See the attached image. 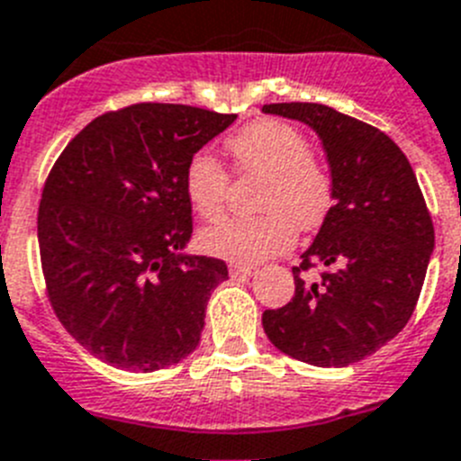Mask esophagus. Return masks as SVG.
Segmentation results:
<instances>
[{"label":"esophagus","mask_w":461,"mask_h":461,"mask_svg":"<svg viewBox=\"0 0 461 461\" xmlns=\"http://www.w3.org/2000/svg\"><path fill=\"white\" fill-rule=\"evenodd\" d=\"M230 274L234 276V278H248V276L255 274V267H246V264L231 262L230 264Z\"/></svg>","instance_id":"1"}]
</instances>
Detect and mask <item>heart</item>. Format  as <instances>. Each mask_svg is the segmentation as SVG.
Masks as SVG:
<instances>
[{
    "instance_id": "obj_1",
    "label": "heart",
    "mask_w": 461,
    "mask_h": 461,
    "mask_svg": "<svg viewBox=\"0 0 461 461\" xmlns=\"http://www.w3.org/2000/svg\"><path fill=\"white\" fill-rule=\"evenodd\" d=\"M241 174L267 176L259 192L262 215L225 220L202 234L206 253L230 262L258 264L285 253L297 227L315 230L334 202L327 164L308 150L299 127L278 118L255 120L227 139ZM185 192L203 220L225 215L230 171L208 153H194L185 167Z\"/></svg>"
}]
</instances>
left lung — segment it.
Listing matches in <instances>:
<instances>
[{
    "label": "left lung",
    "instance_id": "left-lung-1",
    "mask_svg": "<svg viewBox=\"0 0 461 461\" xmlns=\"http://www.w3.org/2000/svg\"><path fill=\"white\" fill-rule=\"evenodd\" d=\"M322 139L334 206L313 246L292 267L294 297L264 311L269 341L299 362L348 366L406 327L434 248V225L402 148L378 127L325 104H264ZM322 266L318 281L302 273Z\"/></svg>",
    "mask_w": 461,
    "mask_h": 461
}]
</instances>
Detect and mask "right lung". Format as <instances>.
<instances>
[{"mask_svg": "<svg viewBox=\"0 0 461 461\" xmlns=\"http://www.w3.org/2000/svg\"><path fill=\"white\" fill-rule=\"evenodd\" d=\"M234 113L185 104L109 111L67 143L43 183L39 253L48 302L87 352L148 374L199 346L222 259L183 255L185 167Z\"/></svg>", "mask_w": 461, "mask_h": 461, "instance_id": "obj_1", "label": "right lung"}]
</instances>
